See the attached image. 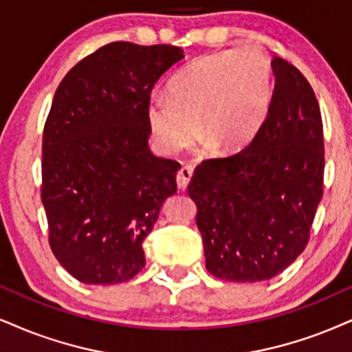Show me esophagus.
Here are the masks:
<instances>
[{
  "mask_svg": "<svg viewBox=\"0 0 352 352\" xmlns=\"http://www.w3.org/2000/svg\"><path fill=\"white\" fill-rule=\"evenodd\" d=\"M192 173H194L192 166H183V168H181L179 171H177V175H176L177 188H179V189L188 188L190 177H192Z\"/></svg>",
  "mask_w": 352,
  "mask_h": 352,
  "instance_id": "esophagus-1",
  "label": "esophagus"
}]
</instances>
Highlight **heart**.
<instances>
[{"instance_id":"heart-1","label":"heart","mask_w":352,"mask_h":352,"mask_svg":"<svg viewBox=\"0 0 352 352\" xmlns=\"http://www.w3.org/2000/svg\"><path fill=\"white\" fill-rule=\"evenodd\" d=\"M272 96V67L254 47L202 56L155 96L148 120L164 148L176 151L197 137L217 151H236L256 135Z\"/></svg>"}]
</instances>
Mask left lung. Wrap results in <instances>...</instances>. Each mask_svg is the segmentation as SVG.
Returning a JSON list of instances; mask_svg holds the SVG:
<instances>
[{"label":"left lung","instance_id":"obj_1","mask_svg":"<svg viewBox=\"0 0 352 352\" xmlns=\"http://www.w3.org/2000/svg\"><path fill=\"white\" fill-rule=\"evenodd\" d=\"M266 119L248 146L204 160L188 186L206 267L230 282L267 280L305 250L323 196L320 106L307 78L274 56Z\"/></svg>","mask_w":352,"mask_h":352}]
</instances>
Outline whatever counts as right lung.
Returning <instances> with one entry per match:
<instances>
[{
    "label": "right lung",
    "mask_w": 352,
    "mask_h": 352,
    "mask_svg": "<svg viewBox=\"0 0 352 352\" xmlns=\"http://www.w3.org/2000/svg\"><path fill=\"white\" fill-rule=\"evenodd\" d=\"M184 58L175 45L112 42L55 91L42 137L41 196L58 263L85 284L125 282L145 267L142 243L181 164L148 148L150 94Z\"/></svg>",
    "instance_id": "1"
}]
</instances>
